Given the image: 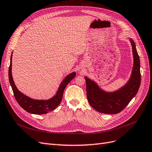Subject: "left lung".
I'll use <instances>...</instances> for the list:
<instances>
[{"label": "left lung", "mask_w": 152, "mask_h": 152, "mask_svg": "<svg viewBox=\"0 0 152 152\" xmlns=\"http://www.w3.org/2000/svg\"><path fill=\"white\" fill-rule=\"evenodd\" d=\"M129 40L133 48L134 64L130 79L123 87L114 92H106L100 89L94 81L85 77L88 101L93 108L101 113H119L128 105L139 90L141 83L140 57L134 41L131 38Z\"/></svg>", "instance_id": "1"}]
</instances>
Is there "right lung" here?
Listing matches in <instances>:
<instances>
[{
  "mask_svg": "<svg viewBox=\"0 0 152 152\" xmlns=\"http://www.w3.org/2000/svg\"><path fill=\"white\" fill-rule=\"evenodd\" d=\"M12 56V52L11 56L10 66L9 68V80L12 87L14 95L19 105L29 113L37 115L47 114L48 112L54 110L61 104L65 88L68 85V83L76 76V72H73L65 77V79L61 83L60 86L58 87L56 95L53 96L52 99L47 100L32 99L19 91L14 84L11 71Z\"/></svg>",
  "mask_w": 152,
  "mask_h": 152,
  "instance_id": "1",
  "label": "right lung"
}]
</instances>
